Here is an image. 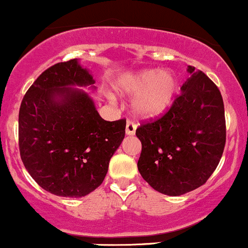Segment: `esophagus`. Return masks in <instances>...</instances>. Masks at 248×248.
<instances>
[{
    "instance_id": "1",
    "label": "esophagus",
    "mask_w": 248,
    "mask_h": 248,
    "mask_svg": "<svg viewBox=\"0 0 248 248\" xmlns=\"http://www.w3.org/2000/svg\"><path fill=\"white\" fill-rule=\"evenodd\" d=\"M135 130H137V124L133 121H127L126 124V134L127 135H134Z\"/></svg>"
}]
</instances>
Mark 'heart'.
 Here are the masks:
<instances>
[{"instance_id": "1", "label": "heart", "mask_w": 248, "mask_h": 248, "mask_svg": "<svg viewBox=\"0 0 248 248\" xmlns=\"http://www.w3.org/2000/svg\"><path fill=\"white\" fill-rule=\"evenodd\" d=\"M115 89L122 95H134L132 108L140 118H154L172 105L178 91V78L170 69H145L122 75Z\"/></svg>"}]
</instances>
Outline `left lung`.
I'll return each instance as SVG.
<instances>
[{
  "label": "left lung",
  "instance_id": "1",
  "mask_svg": "<svg viewBox=\"0 0 248 248\" xmlns=\"http://www.w3.org/2000/svg\"><path fill=\"white\" fill-rule=\"evenodd\" d=\"M189 78L172 107L141 124V176L155 190L178 197L197 189L219 165L226 143L224 101L216 83L188 66Z\"/></svg>",
  "mask_w": 248,
  "mask_h": 248
}]
</instances>
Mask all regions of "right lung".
<instances>
[{
  "label": "right lung",
  "mask_w": 248,
  "mask_h": 248,
  "mask_svg": "<svg viewBox=\"0 0 248 248\" xmlns=\"http://www.w3.org/2000/svg\"><path fill=\"white\" fill-rule=\"evenodd\" d=\"M94 83L78 59L60 62L35 80L21 103V159L51 194L81 198L96 189L124 138L126 120L106 121L89 95L73 88Z\"/></svg>",
  "instance_id": "add662e5"
}]
</instances>
